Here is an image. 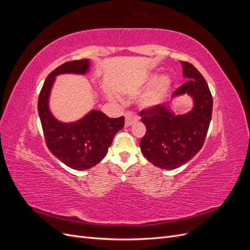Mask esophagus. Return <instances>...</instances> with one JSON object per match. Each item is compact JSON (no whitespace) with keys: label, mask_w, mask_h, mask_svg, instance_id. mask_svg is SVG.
Returning <instances> with one entry per match:
<instances>
[{"label":"esophagus","mask_w":250,"mask_h":250,"mask_svg":"<svg viewBox=\"0 0 250 250\" xmlns=\"http://www.w3.org/2000/svg\"><path fill=\"white\" fill-rule=\"evenodd\" d=\"M138 120H139V117L137 115H134L133 112L128 111L125 113V126L126 127L131 126L133 123L137 122Z\"/></svg>","instance_id":"obj_1"}]
</instances>
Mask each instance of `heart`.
Returning a JSON list of instances; mask_svg holds the SVG:
<instances>
[{"instance_id": "b5f03b06", "label": "heart", "mask_w": 250, "mask_h": 250, "mask_svg": "<svg viewBox=\"0 0 250 250\" xmlns=\"http://www.w3.org/2000/svg\"><path fill=\"white\" fill-rule=\"evenodd\" d=\"M155 76H151L150 81H154ZM170 85V80L168 78H162L160 81L156 83L154 88L143 98L142 99V105L145 107H152L155 106L156 104L160 103L165 94L167 93V90Z\"/></svg>"}]
</instances>
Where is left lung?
<instances>
[{
	"mask_svg": "<svg viewBox=\"0 0 250 250\" xmlns=\"http://www.w3.org/2000/svg\"><path fill=\"white\" fill-rule=\"evenodd\" d=\"M188 79L173 97L188 95L194 106L185 115H174L168 104H158L140 112L146 134L140 142L142 153L156 167L176 169L199 152L209 127L213 97L206 79L196 67L180 62Z\"/></svg>",
	"mask_w": 250,
	"mask_h": 250,
	"instance_id": "obj_1",
	"label": "left lung"
}]
</instances>
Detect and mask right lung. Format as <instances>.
I'll return each instance as SVG.
<instances>
[{"instance_id":"right-lung-1","label":"right lung","mask_w":250,"mask_h":250,"mask_svg":"<svg viewBox=\"0 0 250 250\" xmlns=\"http://www.w3.org/2000/svg\"><path fill=\"white\" fill-rule=\"evenodd\" d=\"M89 60L67 62L51 72L39 97V115L44 140L51 153L67 167L86 170L100 163L106 155L113 137L124 127V117L108 118L99 110H92L73 123L56 120L49 108V98L55 77L60 74H85Z\"/></svg>"}]
</instances>
